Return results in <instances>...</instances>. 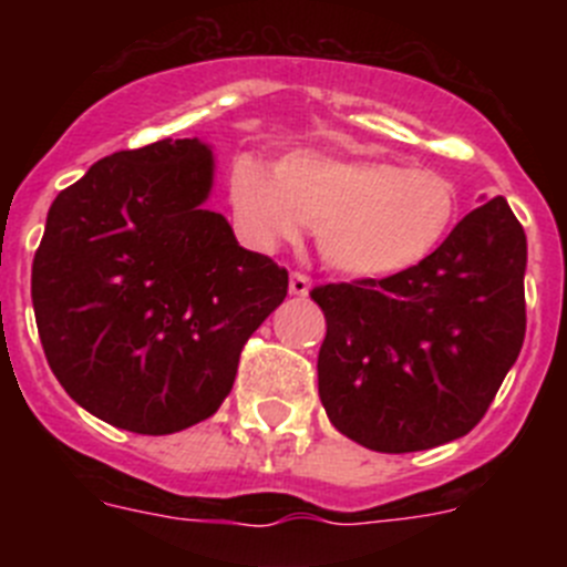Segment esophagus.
Instances as JSON below:
<instances>
[{"label": "esophagus", "instance_id": "1", "mask_svg": "<svg viewBox=\"0 0 567 567\" xmlns=\"http://www.w3.org/2000/svg\"><path fill=\"white\" fill-rule=\"evenodd\" d=\"M309 289H312V278H309V275H303V272L289 275V292L303 298V295H309Z\"/></svg>", "mask_w": 567, "mask_h": 567}]
</instances>
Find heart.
I'll list each match as a JSON object with an SVG mask.
<instances>
[{
    "mask_svg": "<svg viewBox=\"0 0 567 567\" xmlns=\"http://www.w3.org/2000/svg\"><path fill=\"white\" fill-rule=\"evenodd\" d=\"M227 202L238 233L258 249L292 244L312 224L323 260L352 278L420 267L457 218V187L434 169L320 153L287 155L275 173L238 158Z\"/></svg>",
    "mask_w": 567,
    "mask_h": 567,
    "instance_id": "1",
    "label": "heart"
}]
</instances>
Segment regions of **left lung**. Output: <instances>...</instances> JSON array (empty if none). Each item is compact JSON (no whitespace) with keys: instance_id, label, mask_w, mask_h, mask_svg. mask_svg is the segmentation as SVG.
<instances>
[{"instance_id":"1","label":"left lung","mask_w":567,"mask_h":567,"mask_svg":"<svg viewBox=\"0 0 567 567\" xmlns=\"http://www.w3.org/2000/svg\"><path fill=\"white\" fill-rule=\"evenodd\" d=\"M525 258L523 224L497 195L420 267L315 287L318 392L334 429L383 454L465 437L523 349Z\"/></svg>"}]
</instances>
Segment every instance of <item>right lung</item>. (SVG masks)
Listing matches in <instances>:
<instances>
[{"label": "right lung", "mask_w": 567, "mask_h": 567, "mask_svg": "<svg viewBox=\"0 0 567 567\" xmlns=\"http://www.w3.org/2000/svg\"><path fill=\"white\" fill-rule=\"evenodd\" d=\"M213 153L198 138L122 150L50 204L30 295L64 392L115 429L173 434L229 394L289 272L238 247L209 213Z\"/></svg>", "instance_id": "obj_1"}]
</instances>
